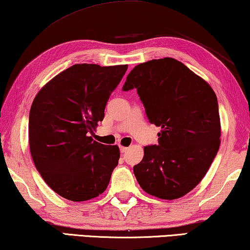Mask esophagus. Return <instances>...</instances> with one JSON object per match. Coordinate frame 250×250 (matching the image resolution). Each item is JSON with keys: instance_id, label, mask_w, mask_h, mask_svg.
I'll return each instance as SVG.
<instances>
[{"instance_id": "34e87169", "label": "esophagus", "mask_w": 250, "mask_h": 250, "mask_svg": "<svg viewBox=\"0 0 250 250\" xmlns=\"http://www.w3.org/2000/svg\"><path fill=\"white\" fill-rule=\"evenodd\" d=\"M126 150H128V147H124V146H120V151L124 154V152H125Z\"/></svg>"}]
</instances>
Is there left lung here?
I'll return each instance as SVG.
<instances>
[{"mask_svg": "<svg viewBox=\"0 0 250 250\" xmlns=\"http://www.w3.org/2000/svg\"><path fill=\"white\" fill-rule=\"evenodd\" d=\"M137 88L149 121L161 126L158 145L144 148L133 166L141 188L164 200L184 196L202 181L220 146L218 100L203 78L165 57L137 65L124 91Z\"/></svg>", "mask_w": 250, "mask_h": 250, "instance_id": "left-lung-1", "label": "left lung"}]
</instances>
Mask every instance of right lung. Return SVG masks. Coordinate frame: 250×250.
Instances as JSON below:
<instances>
[{"label":"right lung","instance_id":"right-lung-1","mask_svg":"<svg viewBox=\"0 0 250 250\" xmlns=\"http://www.w3.org/2000/svg\"><path fill=\"white\" fill-rule=\"evenodd\" d=\"M128 65L76 64L40 89L29 115V146L36 168L57 194L74 202L105 191L120 158L118 146L89 136L104 118L111 93Z\"/></svg>","mask_w":250,"mask_h":250}]
</instances>
